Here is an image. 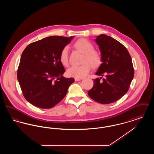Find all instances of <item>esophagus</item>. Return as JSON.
<instances>
[{
	"label": "esophagus",
	"mask_w": 154,
	"mask_h": 154,
	"mask_svg": "<svg viewBox=\"0 0 154 154\" xmlns=\"http://www.w3.org/2000/svg\"><path fill=\"white\" fill-rule=\"evenodd\" d=\"M82 80V79H77V78H75L74 79V80L75 81H80Z\"/></svg>",
	"instance_id": "34e87169"
}]
</instances>
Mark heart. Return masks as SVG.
<instances>
[{"mask_svg":"<svg viewBox=\"0 0 154 154\" xmlns=\"http://www.w3.org/2000/svg\"><path fill=\"white\" fill-rule=\"evenodd\" d=\"M74 47L84 54L81 62L82 64L80 66L71 67L67 70V74L69 77L82 79L86 77L89 73L91 69V65L92 67L96 68L101 65L102 55L99 52L94 50V44L84 38L77 40L74 44ZM59 60L63 66H69V51L67 46L63 47L60 51Z\"/></svg>","mask_w":154,"mask_h":154,"instance_id":"obj_1","label":"heart"}]
</instances>
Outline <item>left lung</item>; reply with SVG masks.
<instances>
[{
    "instance_id": "left-lung-1",
    "label": "left lung",
    "mask_w": 154,
    "mask_h": 154,
    "mask_svg": "<svg viewBox=\"0 0 154 154\" xmlns=\"http://www.w3.org/2000/svg\"><path fill=\"white\" fill-rule=\"evenodd\" d=\"M102 63L96 74L102 77L94 80L89 96L101 104H109L121 98L128 92L134 76L131 57L123 44L106 35L97 36Z\"/></svg>"
}]
</instances>
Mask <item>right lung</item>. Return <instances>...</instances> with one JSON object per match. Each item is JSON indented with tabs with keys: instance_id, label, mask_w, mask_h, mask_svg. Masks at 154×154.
<instances>
[{
	"instance_id": "obj_1",
	"label": "right lung",
	"mask_w": 154,
	"mask_h": 154,
	"mask_svg": "<svg viewBox=\"0 0 154 154\" xmlns=\"http://www.w3.org/2000/svg\"><path fill=\"white\" fill-rule=\"evenodd\" d=\"M70 37H48L29 44L21 55L17 79L25 99L41 109H51L66 96L73 78L65 72L59 60L60 51Z\"/></svg>"
}]
</instances>
